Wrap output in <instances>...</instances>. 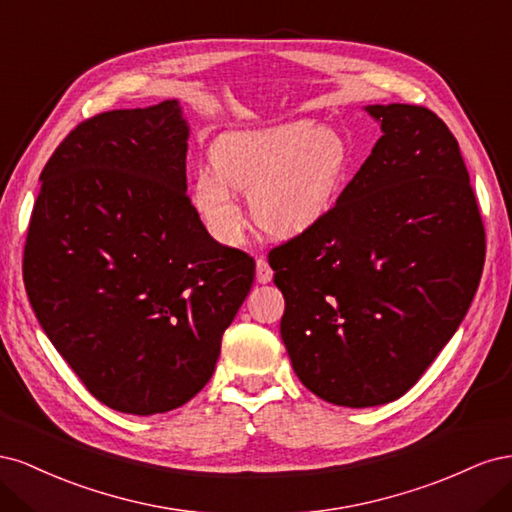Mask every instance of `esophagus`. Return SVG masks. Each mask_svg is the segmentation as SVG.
I'll list each match as a JSON object with an SVG mask.
<instances>
[{
    "label": "esophagus",
    "instance_id": "34e87169",
    "mask_svg": "<svg viewBox=\"0 0 512 512\" xmlns=\"http://www.w3.org/2000/svg\"><path fill=\"white\" fill-rule=\"evenodd\" d=\"M273 280V269L269 267V262L265 258L256 260V282L258 284H269Z\"/></svg>",
    "mask_w": 512,
    "mask_h": 512
}]
</instances>
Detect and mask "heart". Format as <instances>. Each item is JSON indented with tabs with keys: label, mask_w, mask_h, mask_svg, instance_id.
<instances>
[{
	"label": "heart",
	"mask_w": 512,
	"mask_h": 512,
	"mask_svg": "<svg viewBox=\"0 0 512 512\" xmlns=\"http://www.w3.org/2000/svg\"><path fill=\"white\" fill-rule=\"evenodd\" d=\"M209 162L192 181V207L215 241L235 247L245 232L235 191L250 196L252 220L262 232L299 237L331 213L348 170V147L335 130L297 121L222 134Z\"/></svg>",
	"instance_id": "obj_1"
}]
</instances>
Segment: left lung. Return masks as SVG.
I'll return each mask as SVG.
<instances>
[{
	"instance_id": "obj_1",
	"label": "left lung",
	"mask_w": 512,
	"mask_h": 512,
	"mask_svg": "<svg viewBox=\"0 0 512 512\" xmlns=\"http://www.w3.org/2000/svg\"><path fill=\"white\" fill-rule=\"evenodd\" d=\"M382 136L318 226L275 247L294 374L346 408L404 395L455 335L485 262L468 168L429 108L369 104Z\"/></svg>"
}]
</instances>
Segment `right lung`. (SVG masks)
Here are the masks:
<instances>
[{
  "instance_id": "add662e5",
  "label": "right lung",
  "mask_w": 512,
  "mask_h": 512,
  "mask_svg": "<svg viewBox=\"0 0 512 512\" xmlns=\"http://www.w3.org/2000/svg\"><path fill=\"white\" fill-rule=\"evenodd\" d=\"M179 100L91 117L40 175L23 277L87 391L149 416L211 380L256 265L215 241L188 198Z\"/></svg>"
}]
</instances>
